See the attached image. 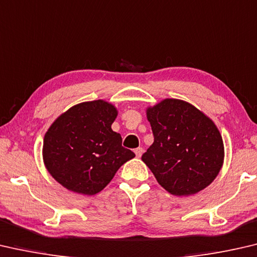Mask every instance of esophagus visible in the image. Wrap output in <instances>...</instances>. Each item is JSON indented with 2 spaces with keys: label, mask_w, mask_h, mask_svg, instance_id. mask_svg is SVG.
I'll use <instances>...</instances> for the list:
<instances>
[{
  "label": "esophagus",
  "mask_w": 257,
  "mask_h": 257,
  "mask_svg": "<svg viewBox=\"0 0 257 257\" xmlns=\"http://www.w3.org/2000/svg\"><path fill=\"white\" fill-rule=\"evenodd\" d=\"M134 153H136L137 157L140 158V157L142 156V153H144V149H142V148H140V147H139V148H137L136 150H134Z\"/></svg>",
  "instance_id": "34e87169"
}]
</instances>
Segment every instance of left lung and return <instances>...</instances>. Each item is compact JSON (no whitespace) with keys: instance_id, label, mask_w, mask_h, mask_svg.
Listing matches in <instances>:
<instances>
[{"instance_id":"1","label":"left lung","mask_w":257,"mask_h":257,"mask_svg":"<svg viewBox=\"0 0 257 257\" xmlns=\"http://www.w3.org/2000/svg\"><path fill=\"white\" fill-rule=\"evenodd\" d=\"M154 144L142 161L172 195L203 190L223 165L224 146L214 121L191 103L165 99L147 109Z\"/></svg>"}]
</instances>
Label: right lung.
<instances>
[{"label":"right lung","mask_w":257,"mask_h":257,"mask_svg":"<svg viewBox=\"0 0 257 257\" xmlns=\"http://www.w3.org/2000/svg\"><path fill=\"white\" fill-rule=\"evenodd\" d=\"M116 117L115 106L94 100L73 106L53 121L44 136L43 161L57 182L73 192L95 195L136 157L111 130Z\"/></svg>","instance_id":"1"}]
</instances>
